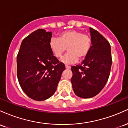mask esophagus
Wrapping results in <instances>:
<instances>
[{
    "label": "esophagus",
    "mask_w": 128,
    "mask_h": 128,
    "mask_svg": "<svg viewBox=\"0 0 128 128\" xmlns=\"http://www.w3.org/2000/svg\"><path fill=\"white\" fill-rule=\"evenodd\" d=\"M65 68L66 69H70L71 68V66H68V65H66Z\"/></svg>",
    "instance_id": "obj_1"
}]
</instances>
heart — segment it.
<instances>
[{
    "instance_id": "obj_1",
    "label": "heart",
    "mask_w": 128,
    "mask_h": 128,
    "mask_svg": "<svg viewBox=\"0 0 128 128\" xmlns=\"http://www.w3.org/2000/svg\"><path fill=\"white\" fill-rule=\"evenodd\" d=\"M91 38L82 31L71 30L61 32L59 37H51L49 42L51 51L56 57H60L68 48V52L61 58L65 64L76 62L85 57L91 47Z\"/></svg>"
}]
</instances>
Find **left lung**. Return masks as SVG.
I'll return each instance as SVG.
<instances>
[{
    "label": "left lung",
    "instance_id": "left-lung-1",
    "mask_svg": "<svg viewBox=\"0 0 128 128\" xmlns=\"http://www.w3.org/2000/svg\"><path fill=\"white\" fill-rule=\"evenodd\" d=\"M91 47L80 64L71 67V82L77 96L89 98L98 94L105 86L112 65L110 43L97 30L90 28Z\"/></svg>",
    "mask_w": 128,
    "mask_h": 128
}]
</instances>
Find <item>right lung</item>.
Segmentation results:
<instances>
[{"label": "right lung", "instance_id": "right-lung-1", "mask_svg": "<svg viewBox=\"0 0 128 128\" xmlns=\"http://www.w3.org/2000/svg\"><path fill=\"white\" fill-rule=\"evenodd\" d=\"M51 32L38 29L23 40L17 56L20 86L30 98L42 101L56 91L64 64L54 56L49 46Z\"/></svg>", "mask_w": 128, "mask_h": 128}]
</instances>
